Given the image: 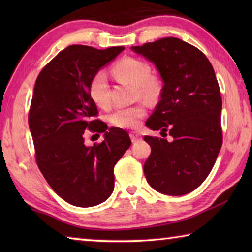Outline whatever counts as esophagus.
I'll use <instances>...</instances> for the list:
<instances>
[{
    "instance_id": "34e87169",
    "label": "esophagus",
    "mask_w": 252,
    "mask_h": 252,
    "mask_svg": "<svg viewBox=\"0 0 252 252\" xmlns=\"http://www.w3.org/2000/svg\"><path fill=\"white\" fill-rule=\"evenodd\" d=\"M130 138H131L132 142H136V141H139L140 139H141V135H140L138 132H131Z\"/></svg>"
}]
</instances>
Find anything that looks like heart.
<instances>
[{"label": "heart", "instance_id": "heart-1", "mask_svg": "<svg viewBox=\"0 0 252 252\" xmlns=\"http://www.w3.org/2000/svg\"><path fill=\"white\" fill-rule=\"evenodd\" d=\"M112 73L118 80L133 85L136 95L148 101L159 97L161 88L158 81L151 76V67L140 59L126 57L118 61L112 66ZM89 94L100 108H106L110 103L108 78L103 71H97L92 76L89 84ZM144 104H136L129 108H120L109 116L111 125L121 129H134L139 126L141 119L146 116Z\"/></svg>", "mask_w": 252, "mask_h": 252}]
</instances>
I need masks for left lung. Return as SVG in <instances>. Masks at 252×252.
<instances>
[{
    "mask_svg": "<svg viewBox=\"0 0 252 252\" xmlns=\"http://www.w3.org/2000/svg\"><path fill=\"white\" fill-rule=\"evenodd\" d=\"M132 50L155 63L163 81L161 100L146 122L163 138L144 136L151 147L144 176L161 193H189L206 180L222 146V99L215 71L201 51L177 37Z\"/></svg>",
    "mask_w": 252,
    "mask_h": 252,
    "instance_id": "8db88e82",
    "label": "left lung"
}]
</instances>
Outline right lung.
<instances>
[{
  "label": "right lung",
  "instance_id": "obj_1",
  "mask_svg": "<svg viewBox=\"0 0 252 252\" xmlns=\"http://www.w3.org/2000/svg\"><path fill=\"white\" fill-rule=\"evenodd\" d=\"M123 50L70 45L42 69L34 85L29 126L37 167L72 206L93 207L110 197L114 165L131 146L125 130L109 129L95 119L97 109L89 94L92 76ZM85 129L104 133L105 140L87 147Z\"/></svg>",
  "mask_w": 252,
  "mask_h": 252
}]
</instances>
